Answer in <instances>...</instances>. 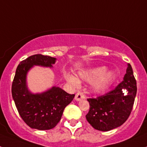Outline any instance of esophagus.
Segmentation results:
<instances>
[{"label": "esophagus", "instance_id": "34e87169", "mask_svg": "<svg viewBox=\"0 0 147 147\" xmlns=\"http://www.w3.org/2000/svg\"><path fill=\"white\" fill-rule=\"evenodd\" d=\"M85 98V95L83 94L82 93H80V92L76 93V96H75V100H76V101H80V100L83 99V98Z\"/></svg>", "mask_w": 147, "mask_h": 147}]
</instances>
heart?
<instances>
[{"label": "heart", "mask_w": 147, "mask_h": 147, "mask_svg": "<svg viewBox=\"0 0 147 147\" xmlns=\"http://www.w3.org/2000/svg\"><path fill=\"white\" fill-rule=\"evenodd\" d=\"M105 66L93 67L89 69L82 70L79 72V77L82 81L92 82V88L95 93H99L105 91L114 80V74L113 71H107ZM66 80L71 85L78 86L80 82L72 75H66Z\"/></svg>", "instance_id": "heart-1"}]
</instances>
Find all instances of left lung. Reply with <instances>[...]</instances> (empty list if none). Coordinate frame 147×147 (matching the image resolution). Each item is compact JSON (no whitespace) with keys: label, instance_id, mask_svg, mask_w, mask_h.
Returning a JSON list of instances; mask_svg holds the SVG:
<instances>
[{"label":"left lung","instance_id":"obj_1","mask_svg":"<svg viewBox=\"0 0 147 147\" xmlns=\"http://www.w3.org/2000/svg\"><path fill=\"white\" fill-rule=\"evenodd\" d=\"M137 92L132 66L127 65L124 80L109 93L88 98L90 110L86 119L97 130L109 131L120 127L132 112Z\"/></svg>","mask_w":147,"mask_h":147}]
</instances>
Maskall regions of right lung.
I'll return each instance as SVG.
<instances>
[{
	"mask_svg": "<svg viewBox=\"0 0 147 147\" xmlns=\"http://www.w3.org/2000/svg\"><path fill=\"white\" fill-rule=\"evenodd\" d=\"M56 58L34 54L18 65L11 85V94L18 111L32 129L47 130L56 127L64 109L74 98L59 87H52L41 93H31L26 85V75L34 65L52 67Z\"/></svg>",
	"mask_w": 147,
	"mask_h": 147,
	"instance_id": "right-lung-1",
	"label": "right lung"
}]
</instances>
